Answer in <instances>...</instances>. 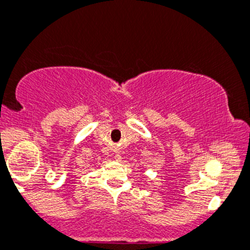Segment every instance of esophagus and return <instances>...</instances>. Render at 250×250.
<instances>
[{
    "label": "esophagus",
    "mask_w": 250,
    "mask_h": 250,
    "mask_svg": "<svg viewBox=\"0 0 250 250\" xmlns=\"http://www.w3.org/2000/svg\"><path fill=\"white\" fill-rule=\"evenodd\" d=\"M117 159H118V160H119V159H120V158H117Z\"/></svg>",
    "instance_id": "34e87169"
}]
</instances>
